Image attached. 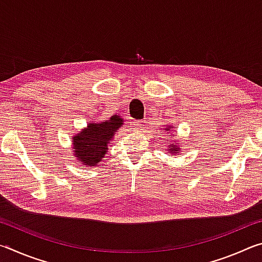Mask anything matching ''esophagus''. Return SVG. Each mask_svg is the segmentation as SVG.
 I'll return each mask as SVG.
<instances>
[{
    "label": "esophagus",
    "instance_id": "obj_1",
    "mask_svg": "<svg viewBox=\"0 0 262 262\" xmlns=\"http://www.w3.org/2000/svg\"><path fill=\"white\" fill-rule=\"evenodd\" d=\"M140 127H141V121H137V120L132 121V128H133V129H139Z\"/></svg>",
    "mask_w": 262,
    "mask_h": 262
}]
</instances>
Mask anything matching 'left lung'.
<instances>
[{"label": "left lung", "mask_w": 262, "mask_h": 262, "mask_svg": "<svg viewBox=\"0 0 262 262\" xmlns=\"http://www.w3.org/2000/svg\"><path fill=\"white\" fill-rule=\"evenodd\" d=\"M167 130H170V129H167ZM171 150H172V151H173V150H177V148H173V147H171Z\"/></svg>", "instance_id": "obj_1"}]
</instances>
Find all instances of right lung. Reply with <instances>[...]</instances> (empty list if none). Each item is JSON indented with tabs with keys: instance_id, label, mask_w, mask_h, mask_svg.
<instances>
[{
	"instance_id": "obj_1",
	"label": "right lung",
	"mask_w": 262,
	"mask_h": 262,
	"mask_svg": "<svg viewBox=\"0 0 262 262\" xmlns=\"http://www.w3.org/2000/svg\"><path fill=\"white\" fill-rule=\"evenodd\" d=\"M122 122L121 118L113 115L110 120L89 123L86 129L74 137V148L78 162H82L84 165H97L107 152V144Z\"/></svg>"
}]
</instances>
